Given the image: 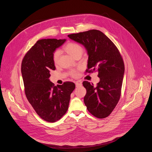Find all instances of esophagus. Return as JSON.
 <instances>
[{
    "instance_id": "34e87169",
    "label": "esophagus",
    "mask_w": 152,
    "mask_h": 152,
    "mask_svg": "<svg viewBox=\"0 0 152 152\" xmlns=\"http://www.w3.org/2000/svg\"><path fill=\"white\" fill-rule=\"evenodd\" d=\"M82 86V83H80V82H76V86L77 87H80V86Z\"/></svg>"
}]
</instances>
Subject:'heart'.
Wrapping results in <instances>:
<instances>
[{"label":"heart","instance_id":"1","mask_svg":"<svg viewBox=\"0 0 152 152\" xmlns=\"http://www.w3.org/2000/svg\"><path fill=\"white\" fill-rule=\"evenodd\" d=\"M64 50L75 58L78 56H81L84 51L83 48L80 44L73 42H69L67 43L64 47ZM59 55L60 53L59 51H55L52 54V60L55 65H57L58 64ZM70 75L73 77H76L78 76V72L76 70L72 71L70 72Z\"/></svg>","mask_w":152,"mask_h":152}]
</instances>
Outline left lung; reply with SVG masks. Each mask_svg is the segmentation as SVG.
Wrapping results in <instances>:
<instances>
[{"label": "left lung", "mask_w": 152, "mask_h": 152, "mask_svg": "<svg viewBox=\"0 0 152 152\" xmlns=\"http://www.w3.org/2000/svg\"><path fill=\"white\" fill-rule=\"evenodd\" d=\"M68 37L82 44L88 55L86 73L97 72L100 82L94 87L87 81L84 102L87 110L95 117H108L115 108L121 94L125 71L122 57L113 41L99 30H91Z\"/></svg>", "instance_id": "8db88e82"}]
</instances>
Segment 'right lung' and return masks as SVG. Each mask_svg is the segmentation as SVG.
<instances>
[{
    "label": "right lung",
    "instance_id": "add662e5",
    "mask_svg": "<svg viewBox=\"0 0 152 152\" xmlns=\"http://www.w3.org/2000/svg\"><path fill=\"white\" fill-rule=\"evenodd\" d=\"M66 39H42L37 41L24 55L21 71L27 100L40 118L55 122L68 111L70 94L75 84L65 82L57 85L49 80L55 70L52 54Z\"/></svg>",
    "mask_w": 152,
    "mask_h": 152
}]
</instances>
